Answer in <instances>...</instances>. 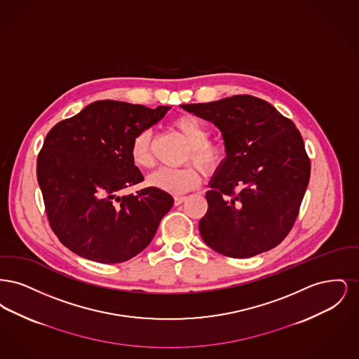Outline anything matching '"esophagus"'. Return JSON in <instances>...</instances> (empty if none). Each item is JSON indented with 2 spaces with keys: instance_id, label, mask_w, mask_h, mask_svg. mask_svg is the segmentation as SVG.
<instances>
[{
  "instance_id": "esophagus-1",
  "label": "esophagus",
  "mask_w": 359,
  "mask_h": 359,
  "mask_svg": "<svg viewBox=\"0 0 359 359\" xmlns=\"http://www.w3.org/2000/svg\"><path fill=\"white\" fill-rule=\"evenodd\" d=\"M186 199H187L186 196H180V195H177V196H175V205H182Z\"/></svg>"
}]
</instances>
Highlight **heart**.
Instances as JSON below:
<instances>
[{
    "instance_id": "obj_1",
    "label": "heart",
    "mask_w": 359,
    "mask_h": 359,
    "mask_svg": "<svg viewBox=\"0 0 359 359\" xmlns=\"http://www.w3.org/2000/svg\"><path fill=\"white\" fill-rule=\"evenodd\" d=\"M172 126L187 142L186 161H192L207 173L218 171L222 167L227 157L226 147L221 142L208 140L210 130L202 121L191 116H180L173 120ZM151 138V130L142 129L133 137L130 144L132 161L141 170H147L154 165ZM148 182L152 187L177 195L198 187L201 183V175L194 165H186L177 170L160 168L149 176Z\"/></svg>"
}]
</instances>
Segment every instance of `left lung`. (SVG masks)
I'll return each mask as SVG.
<instances>
[{
  "mask_svg": "<svg viewBox=\"0 0 359 359\" xmlns=\"http://www.w3.org/2000/svg\"><path fill=\"white\" fill-rule=\"evenodd\" d=\"M182 107L212 121L227 151L205 194L202 238L233 258L273 249L292 230L309 182L311 161L300 132L271 103L253 95Z\"/></svg>",
  "mask_w": 359,
  "mask_h": 359,
  "instance_id": "8db88e82",
  "label": "left lung"
}]
</instances>
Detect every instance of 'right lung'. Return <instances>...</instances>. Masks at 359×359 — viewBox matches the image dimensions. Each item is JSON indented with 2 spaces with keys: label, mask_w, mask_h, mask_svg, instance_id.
I'll return each mask as SVG.
<instances>
[{
  "label": "right lung",
  "mask_w": 359,
  "mask_h": 359,
  "mask_svg": "<svg viewBox=\"0 0 359 359\" xmlns=\"http://www.w3.org/2000/svg\"><path fill=\"white\" fill-rule=\"evenodd\" d=\"M170 109L97 101L48 132L37 156V182L52 231L71 252L120 264L151 243L173 198L156 187L118 194L144 180L130 157L133 137Z\"/></svg>",
  "instance_id": "obj_1"
}]
</instances>
